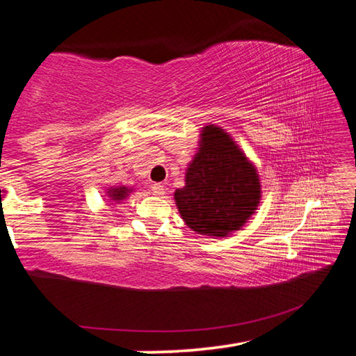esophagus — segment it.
I'll return each instance as SVG.
<instances>
[{"label":"esophagus","mask_w":356,"mask_h":356,"mask_svg":"<svg viewBox=\"0 0 356 356\" xmlns=\"http://www.w3.org/2000/svg\"><path fill=\"white\" fill-rule=\"evenodd\" d=\"M152 193H154L155 196H163V195H165V185L154 184V185H152Z\"/></svg>","instance_id":"1"}]
</instances>
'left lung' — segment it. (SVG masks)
<instances>
[{
  "label": "left lung",
  "instance_id": "8db88e82",
  "mask_svg": "<svg viewBox=\"0 0 356 356\" xmlns=\"http://www.w3.org/2000/svg\"><path fill=\"white\" fill-rule=\"evenodd\" d=\"M261 197V177L237 141L218 125L202 127L185 186L174 193L185 225L202 236L229 237L254 215Z\"/></svg>",
  "mask_w": 356,
  "mask_h": 356
}]
</instances>
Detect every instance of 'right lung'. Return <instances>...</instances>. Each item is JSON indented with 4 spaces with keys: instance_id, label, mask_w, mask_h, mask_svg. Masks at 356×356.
I'll list each match as a JSON object with an SVG mask.
<instances>
[{
    "instance_id": "1",
    "label": "right lung",
    "mask_w": 356,
    "mask_h": 356,
    "mask_svg": "<svg viewBox=\"0 0 356 356\" xmlns=\"http://www.w3.org/2000/svg\"><path fill=\"white\" fill-rule=\"evenodd\" d=\"M134 193V186H125V185H113L108 186L105 191V196L108 197L106 202L119 204L127 200V197Z\"/></svg>"
}]
</instances>
